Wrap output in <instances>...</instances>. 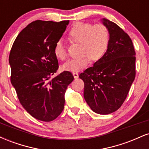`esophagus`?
<instances>
[{
  "instance_id": "esophagus-1",
  "label": "esophagus",
  "mask_w": 149,
  "mask_h": 149,
  "mask_svg": "<svg viewBox=\"0 0 149 149\" xmlns=\"http://www.w3.org/2000/svg\"><path fill=\"white\" fill-rule=\"evenodd\" d=\"M73 76L74 77V78H78V72H73Z\"/></svg>"
}]
</instances>
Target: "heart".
I'll use <instances>...</instances> for the list:
<instances>
[{"label": "heart", "mask_w": 149, "mask_h": 149, "mask_svg": "<svg viewBox=\"0 0 149 149\" xmlns=\"http://www.w3.org/2000/svg\"><path fill=\"white\" fill-rule=\"evenodd\" d=\"M68 38L71 42L79 43L80 55L66 61L62 68L66 71L76 72L85 69L90 60L96 62L103 57L109 47L110 33L103 24L93 26L91 24L77 22L69 31ZM54 53L61 60L67 57V51L61 40L54 45Z\"/></svg>", "instance_id": "obj_1"}]
</instances>
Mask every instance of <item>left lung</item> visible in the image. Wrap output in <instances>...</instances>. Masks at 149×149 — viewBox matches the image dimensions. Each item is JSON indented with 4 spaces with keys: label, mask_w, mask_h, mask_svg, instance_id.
Listing matches in <instances>:
<instances>
[{
    "label": "left lung",
    "mask_w": 149,
    "mask_h": 149,
    "mask_svg": "<svg viewBox=\"0 0 149 149\" xmlns=\"http://www.w3.org/2000/svg\"><path fill=\"white\" fill-rule=\"evenodd\" d=\"M110 33L108 49L94 66L80 74L84 82V98L94 112L102 115L122 106L135 78V53L127 33L114 22L104 18Z\"/></svg>",
    "instance_id": "left-lung-1"
}]
</instances>
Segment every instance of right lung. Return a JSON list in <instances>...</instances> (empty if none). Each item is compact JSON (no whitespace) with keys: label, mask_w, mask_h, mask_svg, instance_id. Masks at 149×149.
<instances>
[{"label":"right lung","mask_w":149,"mask_h":149,"mask_svg":"<svg viewBox=\"0 0 149 149\" xmlns=\"http://www.w3.org/2000/svg\"><path fill=\"white\" fill-rule=\"evenodd\" d=\"M69 23V20L31 22L19 33L10 50L12 85L22 107L39 120L49 122L60 115L65 92L74 78L65 71L49 80L59 68L54 45Z\"/></svg>","instance_id":"obj_1"}]
</instances>
